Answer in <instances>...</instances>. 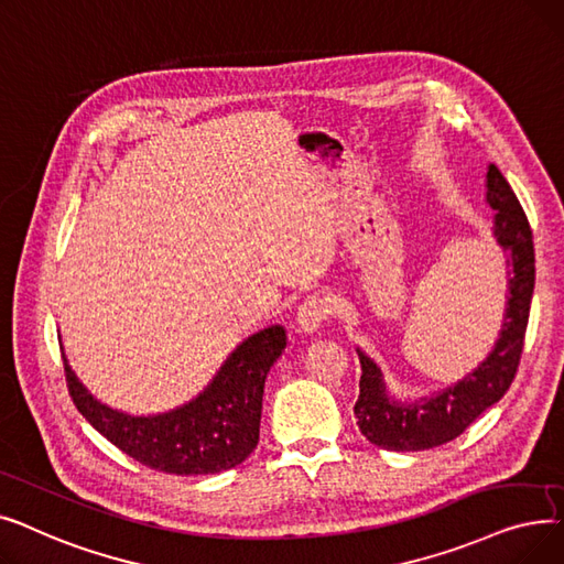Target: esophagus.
I'll return each instance as SVG.
<instances>
[{
  "label": "esophagus",
  "instance_id": "esophagus-1",
  "mask_svg": "<svg viewBox=\"0 0 564 564\" xmlns=\"http://www.w3.org/2000/svg\"><path fill=\"white\" fill-rule=\"evenodd\" d=\"M333 310H335V305L330 299L321 296V293H312V296H307L303 301V305L299 307V314H296L301 330L314 333L333 314Z\"/></svg>",
  "mask_w": 564,
  "mask_h": 564
}]
</instances>
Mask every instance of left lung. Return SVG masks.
Listing matches in <instances>:
<instances>
[{
    "label": "left lung",
    "mask_w": 564,
    "mask_h": 564,
    "mask_svg": "<svg viewBox=\"0 0 564 564\" xmlns=\"http://www.w3.org/2000/svg\"><path fill=\"white\" fill-rule=\"evenodd\" d=\"M487 202L496 210L498 246L509 254V296L500 339L489 358L464 381L413 404L388 397L381 369L358 351L362 377L354 413L365 438L383 449L417 452L454 441L500 401L517 377L534 289L532 229L514 191L496 165H489L487 172Z\"/></svg>",
    "instance_id": "left-lung-1"
}]
</instances>
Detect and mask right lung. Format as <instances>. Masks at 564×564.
<instances>
[{
  "label": "right lung",
  "instance_id": "1",
  "mask_svg": "<svg viewBox=\"0 0 564 564\" xmlns=\"http://www.w3.org/2000/svg\"><path fill=\"white\" fill-rule=\"evenodd\" d=\"M284 346L282 326L263 328L236 348L191 404L151 417L102 406L62 358L75 409L130 459L170 475H210L243 464L257 447L263 383Z\"/></svg>",
  "mask_w": 564,
  "mask_h": 564
}]
</instances>
